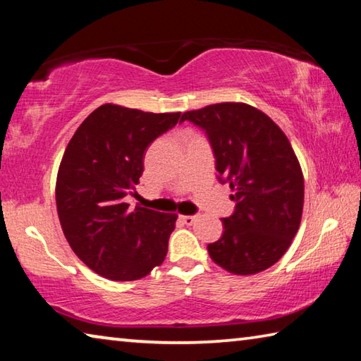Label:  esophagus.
Wrapping results in <instances>:
<instances>
[{"label":"esophagus","instance_id":"esophagus-1","mask_svg":"<svg viewBox=\"0 0 361 361\" xmlns=\"http://www.w3.org/2000/svg\"><path fill=\"white\" fill-rule=\"evenodd\" d=\"M195 219H197V215H183L181 216V221L188 226H191Z\"/></svg>","mask_w":361,"mask_h":361}]
</instances>
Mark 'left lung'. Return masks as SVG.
Segmentation results:
<instances>
[{
    "label": "left lung",
    "mask_w": 361,
    "mask_h": 361,
    "mask_svg": "<svg viewBox=\"0 0 361 361\" xmlns=\"http://www.w3.org/2000/svg\"><path fill=\"white\" fill-rule=\"evenodd\" d=\"M212 145L218 180L228 183L235 210L223 218L210 258L235 276H252L282 258L302 216L304 176L282 129L247 103H216L183 113Z\"/></svg>",
    "instance_id": "left-lung-1"
}]
</instances>
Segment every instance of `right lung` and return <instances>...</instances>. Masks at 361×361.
<instances>
[{
  "label": "right lung",
  "mask_w": 361,
  "mask_h": 361,
  "mask_svg": "<svg viewBox=\"0 0 361 361\" xmlns=\"http://www.w3.org/2000/svg\"><path fill=\"white\" fill-rule=\"evenodd\" d=\"M181 113H145L106 103L78 127L60 162L59 219L70 247L99 276L130 282L166 259L175 213L124 202L143 173L145 151Z\"/></svg>",
  "instance_id": "add662e5"
}]
</instances>
